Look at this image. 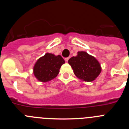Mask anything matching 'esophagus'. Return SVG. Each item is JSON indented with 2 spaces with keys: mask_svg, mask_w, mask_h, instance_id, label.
I'll list each match as a JSON object with an SVG mask.
<instances>
[{
  "mask_svg": "<svg viewBox=\"0 0 129 129\" xmlns=\"http://www.w3.org/2000/svg\"><path fill=\"white\" fill-rule=\"evenodd\" d=\"M69 58H70V57H67V58H65V61H66V62H68V59H69Z\"/></svg>",
  "mask_w": 129,
  "mask_h": 129,
  "instance_id": "obj_1",
  "label": "esophagus"
}]
</instances>
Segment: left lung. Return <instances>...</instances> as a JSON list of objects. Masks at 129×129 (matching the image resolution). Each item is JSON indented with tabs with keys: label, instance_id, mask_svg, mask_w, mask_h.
I'll list each match as a JSON object with an SVG mask.
<instances>
[{
	"label": "left lung",
	"instance_id": "obj_1",
	"mask_svg": "<svg viewBox=\"0 0 129 129\" xmlns=\"http://www.w3.org/2000/svg\"><path fill=\"white\" fill-rule=\"evenodd\" d=\"M68 63L79 79L85 81H92L100 75L101 67L94 57L85 52H78L77 55L68 60Z\"/></svg>",
	"mask_w": 129,
	"mask_h": 129
}]
</instances>
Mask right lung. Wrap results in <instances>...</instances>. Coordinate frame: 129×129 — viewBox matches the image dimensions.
Masks as SVG:
<instances>
[{
  "label": "right lung",
  "mask_w": 129,
  "mask_h": 129,
  "mask_svg": "<svg viewBox=\"0 0 129 129\" xmlns=\"http://www.w3.org/2000/svg\"><path fill=\"white\" fill-rule=\"evenodd\" d=\"M64 62V60L59 55L55 56L52 53H46L35 64L34 76L40 81H49L57 76L59 69Z\"/></svg>",
  "instance_id": "right-lung-1"
}]
</instances>
